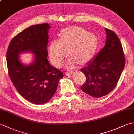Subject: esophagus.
I'll use <instances>...</instances> for the list:
<instances>
[{
  "label": "esophagus",
  "instance_id": "esophagus-1",
  "mask_svg": "<svg viewBox=\"0 0 134 134\" xmlns=\"http://www.w3.org/2000/svg\"><path fill=\"white\" fill-rule=\"evenodd\" d=\"M72 73H73V72H72V71H68V72H65V76L70 75H71Z\"/></svg>",
  "mask_w": 134,
  "mask_h": 134
}]
</instances>
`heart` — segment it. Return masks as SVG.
<instances>
[{
    "label": "heart",
    "mask_w": 134,
    "mask_h": 134,
    "mask_svg": "<svg viewBox=\"0 0 134 134\" xmlns=\"http://www.w3.org/2000/svg\"><path fill=\"white\" fill-rule=\"evenodd\" d=\"M98 42V36L94 33L89 32L81 27L71 26L62 31L60 39L51 42L48 52L52 63L60 67L69 52L71 58L66 65L71 68L78 62L81 64L89 62L95 53Z\"/></svg>",
    "instance_id": "heart-1"
}]
</instances>
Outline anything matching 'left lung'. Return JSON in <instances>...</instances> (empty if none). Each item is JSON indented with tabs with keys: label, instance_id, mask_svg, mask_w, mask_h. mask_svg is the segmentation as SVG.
Segmentation results:
<instances>
[{
	"label": "left lung",
	"instance_id": "8db88e82",
	"mask_svg": "<svg viewBox=\"0 0 134 134\" xmlns=\"http://www.w3.org/2000/svg\"><path fill=\"white\" fill-rule=\"evenodd\" d=\"M105 31L104 47L81 69L86 81L81 89L94 98L106 96L114 89L125 66V56L119 38L112 30L105 28Z\"/></svg>",
	"mask_w": 134,
	"mask_h": 134
}]
</instances>
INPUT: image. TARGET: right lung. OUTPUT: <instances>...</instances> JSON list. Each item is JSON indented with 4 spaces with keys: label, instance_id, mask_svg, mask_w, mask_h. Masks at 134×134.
Segmentation results:
<instances>
[{
    "label": "right lung",
    "instance_id": "1",
    "mask_svg": "<svg viewBox=\"0 0 134 134\" xmlns=\"http://www.w3.org/2000/svg\"><path fill=\"white\" fill-rule=\"evenodd\" d=\"M50 27L46 23L26 28L11 40L6 53L8 75L14 87L25 99L37 105L50 100L63 78L47 58ZM25 52L35 53V60L29 65L19 60V54Z\"/></svg>",
    "mask_w": 134,
    "mask_h": 134
}]
</instances>
